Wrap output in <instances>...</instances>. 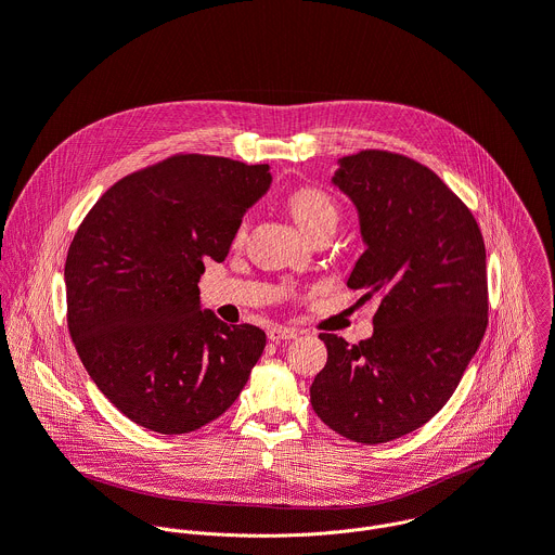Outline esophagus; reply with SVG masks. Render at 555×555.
Masks as SVG:
<instances>
[{
  "instance_id": "1",
  "label": "esophagus",
  "mask_w": 555,
  "mask_h": 555,
  "mask_svg": "<svg viewBox=\"0 0 555 555\" xmlns=\"http://www.w3.org/2000/svg\"><path fill=\"white\" fill-rule=\"evenodd\" d=\"M296 336H298V330H294V327H283V325H276V327H272V330L268 332V338H270L272 343L292 340V338H296Z\"/></svg>"
}]
</instances>
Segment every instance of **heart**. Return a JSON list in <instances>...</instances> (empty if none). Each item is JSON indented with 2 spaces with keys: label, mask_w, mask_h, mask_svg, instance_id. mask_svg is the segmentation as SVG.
<instances>
[{
  "label": "heart",
  "mask_w": 555,
  "mask_h": 555,
  "mask_svg": "<svg viewBox=\"0 0 555 555\" xmlns=\"http://www.w3.org/2000/svg\"><path fill=\"white\" fill-rule=\"evenodd\" d=\"M287 208L294 217V221L305 230L307 234H313L325 225H336L338 221V206L336 199L321 186H296L287 195Z\"/></svg>",
  "instance_id": "obj_1"
}]
</instances>
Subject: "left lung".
Listing matches in <instances>:
<instances>
[{"label":"left lung","instance_id":"1","mask_svg":"<svg viewBox=\"0 0 555 555\" xmlns=\"http://www.w3.org/2000/svg\"><path fill=\"white\" fill-rule=\"evenodd\" d=\"M358 208L366 250L347 285L379 294L373 336L321 334L327 364L313 413L358 443H386L430 422L452 398L488 327L481 228L428 167L366 149L332 180Z\"/></svg>","mask_w":555,"mask_h":555}]
</instances>
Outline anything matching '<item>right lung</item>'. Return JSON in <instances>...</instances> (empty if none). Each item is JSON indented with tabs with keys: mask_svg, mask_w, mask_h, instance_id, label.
<instances>
[{
	"mask_svg": "<svg viewBox=\"0 0 555 555\" xmlns=\"http://www.w3.org/2000/svg\"><path fill=\"white\" fill-rule=\"evenodd\" d=\"M270 182L268 165L178 153L118 180L78 225L65 259L69 336L138 426L193 433L246 386L266 334L202 309L197 283Z\"/></svg>",
	"mask_w": 555,
	"mask_h": 555,
	"instance_id": "add662e5",
	"label": "right lung"
}]
</instances>
